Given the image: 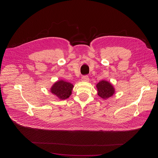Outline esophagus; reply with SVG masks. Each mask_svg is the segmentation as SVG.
Here are the masks:
<instances>
[{
	"mask_svg": "<svg viewBox=\"0 0 158 158\" xmlns=\"http://www.w3.org/2000/svg\"><path fill=\"white\" fill-rule=\"evenodd\" d=\"M89 77L88 76H83L82 77V81H84V82H89Z\"/></svg>",
	"mask_w": 158,
	"mask_h": 158,
	"instance_id": "obj_1",
	"label": "esophagus"
}]
</instances>
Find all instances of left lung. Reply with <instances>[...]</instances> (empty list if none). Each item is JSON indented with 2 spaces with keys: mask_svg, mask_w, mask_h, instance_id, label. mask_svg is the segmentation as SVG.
I'll return each instance as SVG.
<instances>
[{
  "mask_svg": "<svg viewBox=\"0 0 158 158\" xmlns=\"http://www.w3.org/2000/svg\"><path fill=\"white\" fill-rule=\"evenodd\" d=\"M96 87L98 89V94L104 99H108L112 96L115 93V89L109 82L106 81H101L99 82Z\"/></svg>",
  "mask_w": 158,
  "mask_h": 158,
  "instance_id": "left-lung-1",
  "label": "left lung"
}]
</instances>
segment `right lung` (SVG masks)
<instances>
[{"label":"right lung","instance_id":"add662e5","mask_svg":"<svg viewBox=\"0 0 158 158\" xmlns=\"http://www.w3.org/2000/svg\"><path fill=\"white\" fill-rule=\"evenodd\" d=\"M74 85L68 82L63 80L57 81L51 88V92L56 96L59 99H66L71 95Z\"/></svg>","mask_w":158,"mask_h":158}]
</instances>
